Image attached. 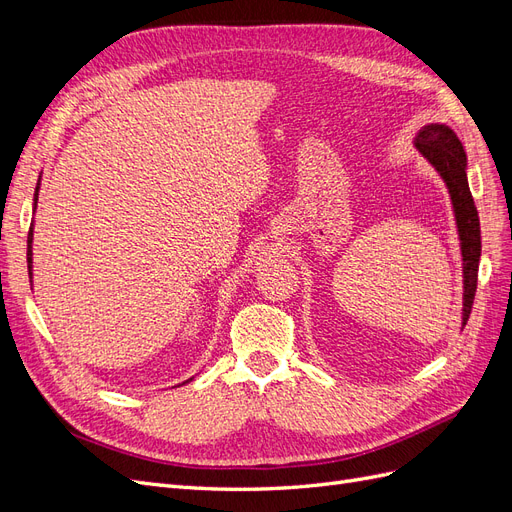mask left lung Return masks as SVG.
Instances as JSON below:
<instances>
[{"label":"left lung","mask_w":512,"mask_h":512,"mask_svg":"<svg viewBox=\"0 0 512 512\" xmlns=\"http://www.w3.org/2000/svg\"><path fill=\"white\" fill-rule=\"evenodd\" d=\"M414 147L438 170L453 200L463 256V327H466L476 294L480 260V222L466 175V151H463L457 134L444 123H429V126L418 130Z\"/></svg>","instance_id":"8db88e82"}]
</instances>
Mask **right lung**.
Wrapping results in <instances>:
<instances>
[{
    "label": "right lung",
    "instance_id": "1",
    "mask_svg": "<svg viewBox=\"0 0 512 512\" xmlns=\"http://www.w3.org/2000/svg\"><path fill=\"white\" fill-rule=\"evenodd\" d=\"M38 188H40V181H38ZM38 188H36V194H34V209H36V203H38ZM32 237H34V228H29V235H27V269H29V275H32Z\"/></svg>",
    "mask_w": 512,
    "mask_h": 512
}]
</instances>
